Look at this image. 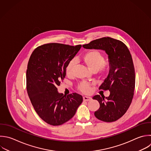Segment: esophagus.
<instances>
[{
  "label": "esophagus",
  "mask_w": 151,
  "mask_h": 151,
  "mask_svg": "<svg viewBox=\"0 0 151 151\" xmlns=\"http://www.w3.org/2000/svg\"><path fill=\"white\" fill-rule=\"evenodd\" d=\"M91 98L90 97H87V96H84V97H83V100L84 101H90V100H91Z\"/></svg>",
  "instance_id": "1"
}]
</instances>
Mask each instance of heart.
<instances>
[{"label":"heart","mask_w":151,"mask_h":151,"mask_svg":"<svg viewBox=\"0 0 151 151\" xmlns=\"http://www.w3.org/2000/svg\"><path fill=\"white\" fill-rule=\"evenodd\" d=\"M84 64L92 72L98 71L100 77H104L107 72L105 66V59L103 54L97 50H91L87 52L82 58ZM76 65L75 60H71L66 67L65 72L68 76L73 74L74 68ZM78 89L84 93H87L90 91V84L86 82L81 83L78 86Z\"/></svg>","instance_id":"b5f03b06"}]
</instances>
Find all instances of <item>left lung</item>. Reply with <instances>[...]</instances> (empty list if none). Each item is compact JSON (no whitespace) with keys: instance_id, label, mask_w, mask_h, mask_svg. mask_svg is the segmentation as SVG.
<instances>
[{"instance_id":"left-lung-1","label":"left lung","mask_w":151,"mask_h":151,"mask_svg":"<svg viewBox=\"0 0 151 151\" xmlns=\"http://www.w3.org/2000/svg\"><path fill=\"white\" fill-rule=\"evenodd\" d=\"M86 49L101 50L108 55L109 72L99 90L110 91L109 97L94 96L100 103L95 116L106 122L122 117L129 107L134 94L135 73L132 58L126 45L110 37H104L83 45Z\"/></svg>"}]
</instances>
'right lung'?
I'll use <instances>...</instances> for the list:
<instances>
[{"label": "right lung", "instance_id": "1", "mask_svg": "<svg viewBox=\"0 0 151 151\" xmlns=\"http://www.w3.org/2000/svg\"><path fill=\"white\" fill-rule=\"evenodd\" d=\"M81 47V45L47 44L37 47L29 60L27 92L37 114L51 125L68 121L83 101V97L77 93L66 96L57 89L65 77L67 65Z\"/></svg>", "mask_w": 151, "mask_h": 151}]
</instances>
